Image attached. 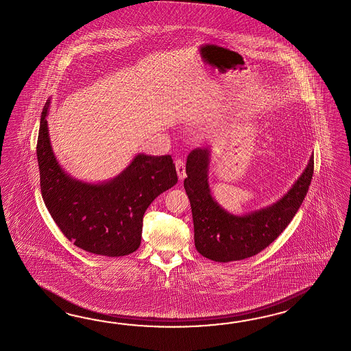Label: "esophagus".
I'll use <instances>...</instances> for the list:
<instances>
[{
    "label": "esophagus",
    "mask_w": 351,
    "mask_h": 351,
    "mask_svg": "<svg viewBox=\"0 0 351 351\" xmlns=\"http://www.w3.org/2000/svg\"><path fill=\"white\" fill-rule=\"evenodd\" d=\"M176 169H177V173H178V178L180 180H184L186 178V164H184L183 160H180V159L176 160Z\"/></svg>",
    "instance_id": "1"
}]
</instances>
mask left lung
I'll use <instances>...</instances> for the list:
<instances>
[{
  "label": "left lung",
  "instance_id": "8db88e82",
  "mask_svg": "<svg viewBox=\"0 0 351 351\" xmlns=\"http://www.w3.org/2000/svg\"><path fill=\"white\" fill-rule=\"evenodd\" d=\"M208 162V147H198L189 154L184 189L192 208L196 250L215 262L244 260L269 247L297 214L315 169L312 155L287 195L271 206L238 216L228 213L211 196Z\"/></svg>",
  "mask_w": 351,
  "mask_h": 351
}]
</instances>
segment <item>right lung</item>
Returning a JSON list of instances; mask_svg holds the SVG:
<instances>
[{
	"label": "right lung",
	"instance_id": "add662e5",
	"mask_svg": "<svg viewBox=\"0 0 351 351\" xmlns=\"http://www.w3.org/2000/svg\"><path fill=\"white\" fill-rule=\"evenodd\" d=\"M40 116L36 158L45 206L63 235L84 251L107 257L135 252L141 243L143 217L155 198L177 182L171 155L137 154L116 178L91 184L73 180L54 156L47 116Z\"/></svg>",
	"mask_w": 351,
	"mask_h": 351
}]
</instances>
